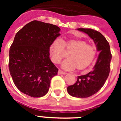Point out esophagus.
<instances>
[{"instance_id":"34e87169","label":"esophagus","mask_w":121,"mask_h":121,"mask_svg":"<svg viewBox=\"0 0 121 121\" xmlns=\"http://www.w3.org/2000/svg\"><path fill=\"white\" fill-rule=\"evenodd\" d=\"M58 73V74H65L66 73L64 72V71H62L61 70H60L59 69V70H58V73Z\"/></svg>"}]
</instances>
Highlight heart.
<instances>
[{
    "label": "heart",
    "mask_w": 121,
    "mask_h": 121,
    "mask_svg": "<svg viewBox=\"0 0 121 121\" xmlns=\"http://www.w3.org/2000/svg\"><path fill=\"white\" fill-rule=\"evenodd\" d=\"M52 61L59 64L66 53H68V59L62 63V67L67 70L76 68L83 70L92 64L97 53L95 46L88 44L82 39H68L62 40L56 39L52 42L50 47Z\"/></svg>",
    "instance_id": "heart-1"
}]
</instances>
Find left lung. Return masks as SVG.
I'll return each mask as SVG.
<instances>
[{"mask_svg":"<svg viewBox=\"0 0 121 121\" xmlns=\"http://www.w3.org/2000/svg\"><path fill=\"white\" fill-rule=\"evenodd\" d=\"M86 33L96 44L100 51L93 70L86 74L78 76L76 82L67 87L69 95L73 97L85 98L96 93L102 88L110 71L112 53L110 45L105 37L96 30L91 28H78Z\"/></svg>","mask_w":121,"mask_h":121,"instance_id":"obj_1","label":"left lung"}]
</instances>
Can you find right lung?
I'll use <instances>...</instances> for the list:
<instances>
[{
    "label": "right lung",
    "instance_id": "obj_1",
    "mask_svg": "<svg viewBox=\"0 0 121 121\" xmlns=\"http://www.w3.org/2000/svg\"><path fill=\"white\" fill-rule=\"evenodd\" d=\"M55 25L33 21L16 33L9 49V72L21 92L33 98L47 93L58 68L50 59V47L60 35Z\"/></svg>",
    "mask_w": 121,
    "mask_h": 121
}]
</instances>
